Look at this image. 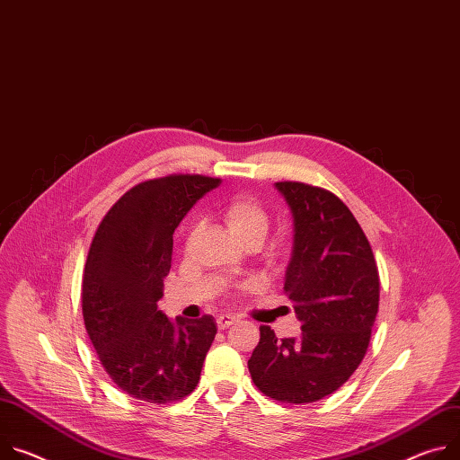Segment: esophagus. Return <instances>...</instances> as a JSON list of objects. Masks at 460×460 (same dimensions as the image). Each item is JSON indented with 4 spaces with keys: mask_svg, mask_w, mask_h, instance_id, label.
<instances>
[{
    "mask_svg": "<svg viewBox=\"0 0 460 460\" xmlns=\"http://www.w3.org/2000/svg\"><path fill=\"white\" fill-rule=\"evenodd\" d=\"M234 321H236V317L227 315V314H224V315H218V317H217V324H218V328H220V330L229 328L231 324H234Z\"/></svg>",
    "mask_w": 460,
    "mask_h": 460,
    "instance_id": "esophagus-1",
    "label": "esophagus"
}]
</instances>
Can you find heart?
Wrapping results in <instances>:
<instances>
[{"mask_svg": "<svg viewBox=\"0 0 460 460\" xmlns=\"http://www.w3.org/2000/svg\"><path fill=\"white\" fill-rule=\"evenodd\" d=\"M222 217L231 236L238 243L255 242L261 245L270 231V215L261 203L247 196L229 199L224 207Z\"/></svg>", "mask_w": 460, "mask_h": 460, "instance_id": "1", "label": "heart"}]
</instances>
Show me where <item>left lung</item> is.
<instances>
[{"label":"left lung","mask_w":460,"mask_h":460,"mask_svg":"<svg viewBox=\"0 0 460 460\" xmlns=\"http://www.w3.org/2000/svg\"><path fill=\"white\" fill-rule=\"evenodd\" d=\"M275 189L294 218L284 291L303 332L279 340L262 324L247 367L266 396L310 403L338 391L359 367L378 314L380 277L363 229L338 196L297 181Z\"/></svg>","instance_id":"obj_1"}]
</instances>
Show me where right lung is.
<instances>
[{"instance_id":"add662e5","label":"right lung","mask_w":460,"mask_h":460,"mask_svg":"<svg viewBox=\"0 0 460 460\" xmlns=\"http://www.w3.org/2000/svg\"><path fill=\"white\" fill-rule=\"evenodd\" d=\"M220 183L198 174L143 181L119 198L93 236L82 314L104 370L132 398L169 403L199 382L217 336L215 317L171 321L157 301L171 271L176 227Z\"/></svg>"}]
</instances>
